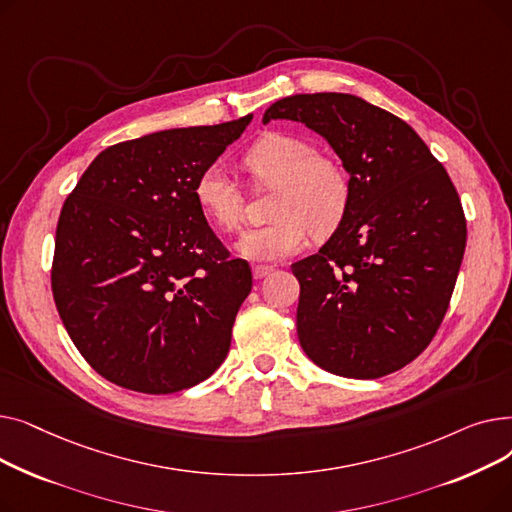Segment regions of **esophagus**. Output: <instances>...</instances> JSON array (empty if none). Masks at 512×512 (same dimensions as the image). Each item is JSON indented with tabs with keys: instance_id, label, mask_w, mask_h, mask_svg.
I'll return each instance as SVG.
<instances>
[{
	"instance_id": "34e87169",
	"label": "esophagus",
	"mask_w": 512,
	"mask_h": 512,
	"mask_svg": "<svg viewBox=\"0 0 512 512\" xmlns=\"http://www.w3.org/2000/svg\"><path fill=\"white\" fill-rule=\"evenodd\" d=\"M274 272V267L272 265H255L253 267V276L257 278V280H261V278H267Z\"/></svg>"
}]
</instances>
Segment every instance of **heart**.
Wrapping results in <instances>:
<instances>
[{"label":"heart","mask_w":512,"mask_h":512,"mask_svg":"<svg viewBox=\"0 0 512 512\" xmlns=\"http://www.w3.org/2000/svg\"><path fill=\"white\" fill-rule=\"evenodd\" d=\"M242 168L255 186L276 188L272 222L247 232L240 251L257 261L301 253L309 236L326 238L340 228L353 199L351 176L340 161L319 155L299 134L267 132L242 155ZM195 201L224 232H238L245 195L222 166H207L195 180Z\"/></svg>","instance_id":"1"}]
</instances>
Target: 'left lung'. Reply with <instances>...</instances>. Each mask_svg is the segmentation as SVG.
Returning a JSON list of instances; mask_svg holds the SVG:
<instances>
[{
	"mask_svg": "<svg viewBox=\"0 0 512 512\" xmlns=\"http://www.w3.org/2000/svg\"><path fill=\"white\" fill-rule=\"evenodd\" d=\"M278 118L319 132L353 184L340 228L290 267L303 351L342 378L394 373L425 351L448 311L467 245L461 197L419 134L361 97H284L263 114Z\"/></svg>",
	"mask_w": 512,
	"mask_h": 512,
	"instance_id": "left-lung-1",
	"label": "left lung"
}]
</instances>
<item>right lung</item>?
Listing matches in <instances>:
<instances>
[{"mask_svg":"<svg viewBox=\"0 0 512 512\" xmlns=\"http://www.w3.org/2000/svg\"><path fill=\"white\" fill-rule=\"evenodd\" d=\"M251 118L107 147L66 197L53 301L78 353L112 384L172 394L224 363L253 274L213 234L193 191Z\"/></svg>","mask_w":512,"mask_h":512,"instance_id":"1","label":"right lung"}]
</instances>
